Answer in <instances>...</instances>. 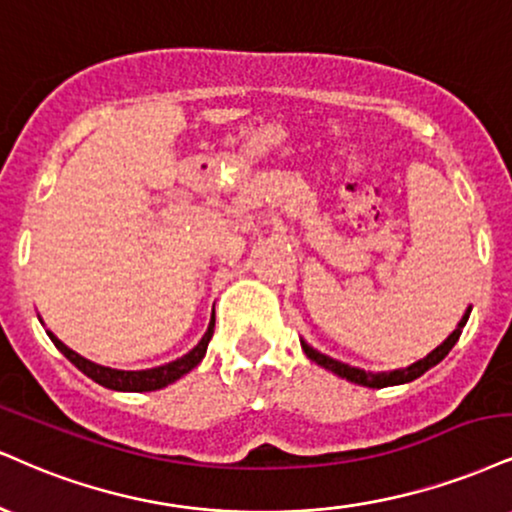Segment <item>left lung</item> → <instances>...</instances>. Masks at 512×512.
Instances as JSON below:
<instances>
[{
  "mask_svg": "<svg viewBox=\"0 0 512 512\" xmlns=\"http://www.w3.org/2000/svg\"><path fill=\"white\" fill-rule=\"evenodd\" d=\"M467 319H470V310H467L465 315H463V319H460L458 329H455L453 334L448 336L439 348L432 350V353L424 357V360L415 362V365H410V367H405V369H396V372H391V374H367V372H362V369L348 367V365H343V362L331 360V357L317 353V350L307 346V343H303V350H305V355L310 357L312 362H317V365L331 369V372L338 374V377H343V379H348V381H355V384L369 386V389H384V386L408 384V381L422 377V374L427 372V369H432L434 365H439L443 357L451 353V348L455 346V341H458L460 334H463V326L467 324Z\"/></svg>",
  "mask_w": 512,
  "mask_h": 512,
  "instance_id": "left-lung-1",
  "label": "left lung"
}]
</instances>
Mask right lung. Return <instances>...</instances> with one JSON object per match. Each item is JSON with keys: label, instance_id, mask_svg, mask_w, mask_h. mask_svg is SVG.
<instances>
[{"label": "right lung", "instance_id": "1", "mask_svg": "<svg viewBox=\"0 0 512 512\" xmlns=\"http://www.w3.org/2000/svg\"><path fill=\"white\" fill-rule=\"evenodd\" d=\"M212 334H214V319L209 322V329H207V334L202 336V341L197 343V346L190 350L188 355L178 357V360L169 362V365H162L155 369H143V372H121V369H109V367L95 365V362L85 360V357L73 353L71 348H66L54 334H49V338H52L54 346H57L66 357H69V360L80 369V372L88 374V377L92 381H97L100 386H107V389H114V391H157V389H164V386H169L171 381L181 379L183 374H188L190 369L200 365V360L207 353L209 338H212Z\"/></svg>", "mask_w": 512, "mask_h": 512}]
</instances>
